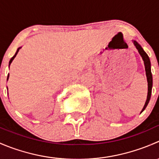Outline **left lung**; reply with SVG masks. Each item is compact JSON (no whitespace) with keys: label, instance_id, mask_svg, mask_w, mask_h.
<instances>
[{"label":"left lung","instance_id":"obj_1","mask_svg":"<svg viewBox=\"0 0 159 159\" xmlns=\"http://www.w3.org/2000/svg\"><path fill=\"white\" fill-rule=\"evenodd\" d=\"M133 43H134V46L137 48L138 51H139V53L140 54V55L142 56V59L144 61V64H145V72H146V76H147V81H148V95H147V99L146 102H145V105H144L143 108H142V113L144 110L145 109V108L148 105L149 100H150L151 94H152V71H151V62L150 59H149L148 54L145 53V51H144L143 48H142V46L135 41H133Z\"/></svg>","mask_w":159,"mask_h":159}]
</instances>
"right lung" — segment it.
Listing matches in <instances>:
<instances>
[{
  "mask_svg": "<svg viewBox=\"0 0 159 159\" xmlns=\"http://www.w3.org/2000/svg\"><path fill=\"white\" fill-rule=\"evenodd\" d=\"M20 48H17V51H16V53H15V54H14V55L12 57H11V59L10 60V61H9V67H10V65L11 64V62H12V61L14 60V57H16V55H17V53H18V51H19V50H20ZM8 78H9V74H8V75H7V80H8Z\"/></svg>",
  "mask_w": 159,
  "mask_h": 159,
  "instance_id": "1",
  "label": "right lung"
}]
</instances>
